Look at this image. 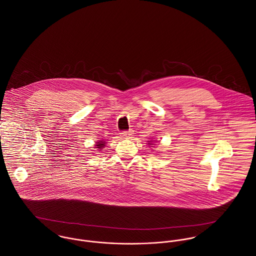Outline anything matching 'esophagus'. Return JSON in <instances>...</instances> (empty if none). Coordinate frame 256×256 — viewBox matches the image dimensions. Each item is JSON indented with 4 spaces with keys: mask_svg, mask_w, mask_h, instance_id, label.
<instances>
[{
    "mask_svg": "<svg viewBox=\"0 0 256 256\" xmlns=\"http://www.w3.org/2000/svg\"><path fill=\"white\" fill-rule=\"evenodd\" d=\"M133 135V131L132 130H129V131H123L120 133V136L122 139H128V138H131Z\"/></svg>",
    "mask_w": 256,
    "mask_h": 256,
    "instance_id": "esophagus-1",
    "label": "esophagus"
}]
</instances>
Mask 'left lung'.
Instances as JSON below:
<instances>
[{"label":"left lung","instance_id":"1","mask_svg":"<svg viewBox=\"0 0 256 256\" xmlns=\"http://www.w3.org/2000/svg\"><path fill=\"white\" fill-rule=\"evenodd\" d=\"M148 145H152V144H148Z\"/></svg>","mask_w":256,"mask_h":256}]
</instances>
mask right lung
Listing matches in <instances>:
<instances>
[{
	"label": "right lung",
	"mask_w": 256,
	"mask_h": 256,
	"mask_svg": "<svg viewBox=\"0 0 256 256\" xmlns=\"http://www.w3.org/2000/svg\"><path fill=\"white\" fill-rule=\"evenodd\" d=\"M96 144H98V145H96L98 148H102V146H106V145H104L106 143H104V141H100V142H98Z\"/></svg>",
	"instance_id": "1"
}]
</instances>
